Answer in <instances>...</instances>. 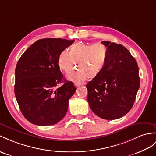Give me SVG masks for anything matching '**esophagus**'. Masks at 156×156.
Listing matches in <instances>:
<instances>
[{
	"label": "esophagus",
	"mask_w": 156,
	"mask_h": 156,
	"mask_svg": "<svg viewBox=\"0 0 156 156\" xmlns=\"http://www.w3.org/2000/svg\"><path fill=\"white\" fill-rule=\"evenodd\" d=\"M83 85V83H80V82H75V85L77 87H79V86H81V85Z\"/></svg>",
	"instance_id": "obj_1"
}]
</instances>
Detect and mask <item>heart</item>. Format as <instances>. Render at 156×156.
I'll return each mask as SVG.
<instances>
[{"mask_svg":"<svg viewBox=\"0 0 156 156\" xmlns=\"http://www.w3.org/2000/svg\"><path fill=\"white\" fill-rule=\"evenodd\" d=\"M108 51L105 45L77 43L70 50L63 49L58 58V66L65 72L73 67L75 62L79 68L70 71L67 78L73 81H83L89 77L96 76L104 67L108 58Z\"/></svg>","mask_w":156,"mask_h":156,"instance_id":"b5f03b06","label":"heart"}]
</instances>
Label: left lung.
Returning a JSON list of instances; mask_svg holds the SVG:
<instances>
[{
    "label": "left lung",
    "instance_id": "left-lung-1",
    "mask_svg": "<svg viewBox=\"0 0 156 156\" xmlns=\"http://www.w3.org/2000/svg\"><path fill=\"white\" fill-rule=\"evenodd\" d=\"M108 55L104 67L86 85L92 111L101 119H118L130 111L140 87L137 62L121 44L102 41Z\"/></svg>",
    "mask_w": 156,
    "mask_h": 156
}]
</instances>
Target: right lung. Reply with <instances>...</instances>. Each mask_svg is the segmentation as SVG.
<instances>
[{"label":"right lung","mask_w":156,"mask_h":156,"mask_svg":"<svg viewBox=\"0 0 156 156\" xmlns=\"http://www.w3.org/2000/svg\"><path fill=\"white\" fill-rule=\"evenodd\" d=\"M74 42L61 38L36 41L19 59L15 69L14 93L21 112L31 123L45 126L66 115L76 87L59 69V53ZM63 82L59 87L57 85Z\"/></svg>","instance_id":"right-lung-1"}]
</instances>
